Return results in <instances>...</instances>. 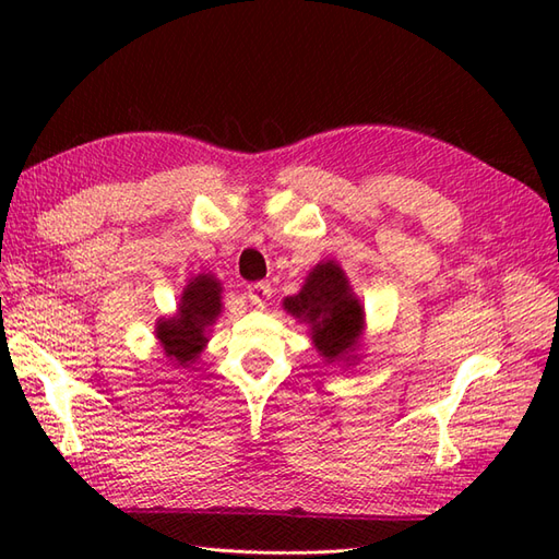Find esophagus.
Masks as SVG:
<instances>
[{
	"label": "esophagus",
	"mask_w": 559,
	"mask_h": 559,
	"mask_svg": "<svg viewBox=\"0 0 559 559\" xmlns=\"http://www.w3.org/2000/svg\"><path fill=\"white\" fill-rule=\"evenodd\" d=\"M247 298L254 307H264L266 300L271 298V283L269 281H259L247 286Z\"/></svg>",
	"instance_id": "obj_1"
}]
</instances>
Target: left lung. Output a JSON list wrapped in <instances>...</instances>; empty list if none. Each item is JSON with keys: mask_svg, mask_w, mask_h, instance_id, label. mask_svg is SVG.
<instances>
[{"mask_svg": "<svg viewBox=\"0 0 559 559\" xmlns=\"http://www.w3.org/2000/svg\"><path fill=\"white\" fill-rule=\"evenodd\" d=\"M283 310L307 324L319 358L329 365H358L365 334V307L336 259L310 269L300 293L283 300Z\"/></svg>", "mask_w": 559, "mask_h": 559, "instance_id": "obj_1", "label": "left lung"}]
</instances>
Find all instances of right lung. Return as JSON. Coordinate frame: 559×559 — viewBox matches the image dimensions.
I'll use <instances>...</instances> for the list:
<instances>
[{"label":"right lung","mask_w":559,"mask_h":559,"mask_svg":"<svg viewBox=\"0 0 559 559\" xmlns=\"http://www.w3.org/2000/svg\"><path fill=\"white\" fill-rule=\"evenodd\" d=\"M223 312V283L209 271L189 276L170 317L156 322V338L175 367H192L204 353L211 326Z\"/></svg>","instance_id":"1"}]
</instances>
